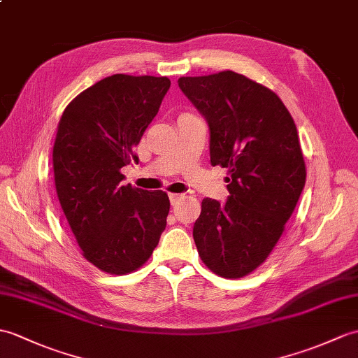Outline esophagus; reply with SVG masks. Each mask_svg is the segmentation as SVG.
<instances>
[{"mask_svg":"<svg viewBox=\"0 0 358 358\" xmlns=\"http://www.w3.org/2000/svg\"><path fill=\"white\" fill-rule=\"evenodd\" d=\"M181 198H182L181 194H169V199H171V204H172V206H176Z\"/></svg>","mask_w":358,"mask_h":358,"instance_id":"obj_1","label":"esophagus"}]
</instances>
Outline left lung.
<instances>
[{
  "mask_svg": "<svg viewBox=\"0 0 358 358\" xmlns=\"http://www.w3.org/2000/svg\"><path fill=\"white\" fill-rule=\"evenodd\" d=\"M178 87L209 127L210 163L229 169L227 201L201 203L198 253L218 276L243 278L267 259L305 186L294 120L276 93L235 71Z\"/></svg>",
  "mask_w": 358,
  "mask_h": 358,
  "instance_id": "8db88e82",
  "label": "left lung"
}]
</instances>
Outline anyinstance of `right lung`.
Wrapping results in <instances>:
<instances>
[{"label": "right lung", "instance_id": "obj_1", "mask_svg": "<svg viewBox=\"0 0 358 358\" xmlns=\"http://www.w3.org/2000/svg\"><path fill=\"white\" fill-rule=\"evenodd\" d=\"M171 80L113 74L73 99L53 146L56 192L84 257L99 270L127 274L152 255L166 227L163 190L122 186L123 166L159 113Z\"/></svg>", "mask_w": 358, "mask_h": 358}]
</instances>
